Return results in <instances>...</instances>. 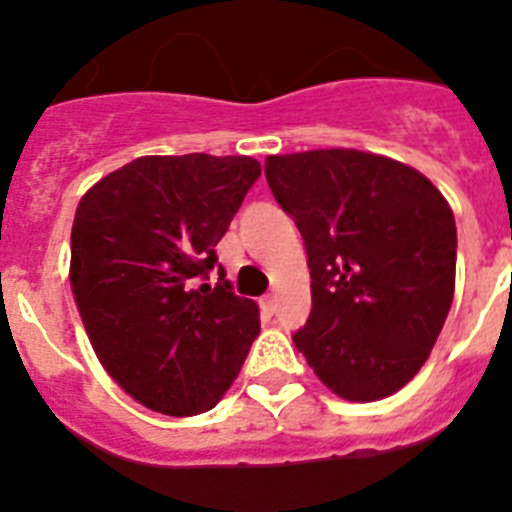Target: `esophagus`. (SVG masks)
<instances>
[{
  "label": "esophagus",
  "instance_id": "1",
  "mask_svg": "<svg viewBox=\"0 0 512 512\" xmlns=\"http://www.w3.org/2000/svg\"><path fill=\"white\" fill-rule=\"evenodd\" d=\"M260 308L265 316H273L275 313V296H262L260 298Z\"/></svg>",
  "mask_w": 512,
  "mask_h": 512
}]
</instances>
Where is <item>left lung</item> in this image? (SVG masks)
Returning <instances> with one entry per match:
<instances>
[{"label":"left lung","instance_id":"obj_1","mask_svg":"<svg viewBox=\"0 0 512 512\" xmlns=\"http://www.w3.org/2000/svg\"><path fill=\"white\" fill-rule=\"evenodd\" d=\"M267 186L306 242L311 316L293 344L326 388L388 398L434 349L454 298L457 224L416 168L362 150L270 155Z\"/></svg>","mask_w":512,"mask_h":512}]
</instances>
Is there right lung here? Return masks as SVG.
Masks as SVG:
<instances>
[{"label": "right lung", "mask_w": 512, "mask_h": 512, "mask_svg": "<svg viewBox=\"0 0 512 512\" xmlns=\"http://www.w3.org/2000/svg\"><path fill=\"white\" fill-rule=\"evenodd\" d=\"M260 173L245 155H145L78 201V313L104 370L150 411H211L260 334V308L234 296L214 252Z\"/></svg>", "instance_id": "add662e5"}]
</instances>
